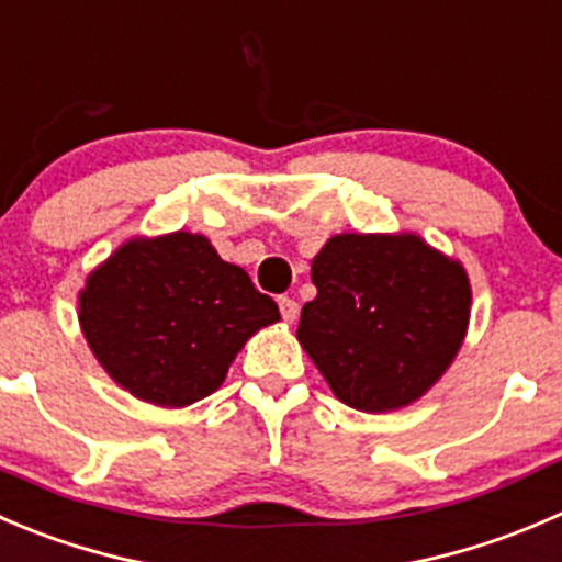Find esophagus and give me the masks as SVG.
<instances>
[{
    "instance_id": "obj_1",
    "label": "esophagus",
    "mask_w": 562,
    "mask_h": 562,
    "mask_svg": "<svg viewBox=\"0 0 562 562\" xmlns=\"http://www.w3.org/2000/svg\"><path fill=\"white\" fill-rule=\"evenodd\" d=\"M280 313H282V318L288 321V324H293V321L299 318V302H296V299L282 296L280 299Z\"/></svg>"
}]
</instances>
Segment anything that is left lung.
<instances>
[{"mask_svg":"<svg viewBox=\"0 0 562 562\" xmlns=\"http://www.w3.org/2000/svg\"><path fill=\"white\" fill-rule=\"evenodd\" d=\"M310 277L318 296L302 307L296 337L346 406H408L464 342L470 277L414 233L331 236Z\"/></svg>","mask_w":562,"mask_h":562,"instance_id":"1","label":"left lung"}]
</instances>
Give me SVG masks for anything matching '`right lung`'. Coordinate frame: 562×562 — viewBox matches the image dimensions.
<instances>
[{
  "label": "right lung",
  "mask_w": 562,
  "mask_h": 562,
  "mask_svg": "<svg viewBox=\"0 0 562 562\" xmlns=\"http://www.w3.org/2000/svg\"><path fill=\"white\" fill-rule=\"evenodd\" d=\"M277 321L274 299L187 231L131 238L79 291V324L101 368L165 408L220 390L244 342Z\"/></svg>",
  "instance_id": "right-lung-1"
}]
</instances>
